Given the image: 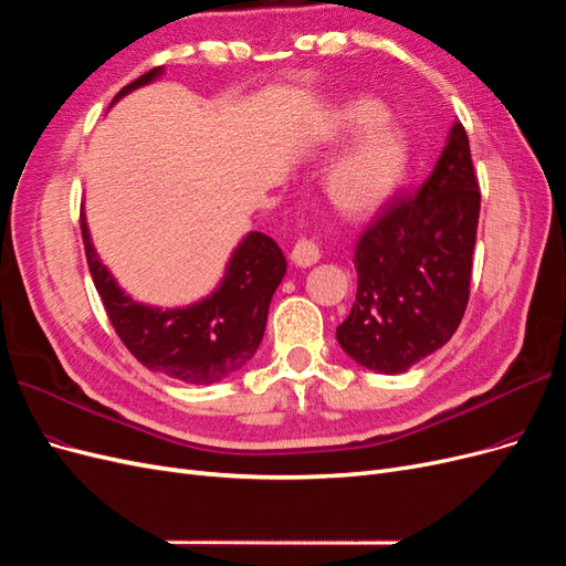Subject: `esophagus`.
I'll return each instance as SVG.
<instances>
[{"instance_id": "1", "label": "esophagus", "mask_w": 566, "mask_h": 566, "mask_svg": "<svg viewBox=\"0 0 566 566\" xmlns=\"http://www.w3.org/2000/svg\"><path fill=\"white\" fill-rule=\"evenodd\" d=\"M289 259H291V263L298 265V268H310V265H315L319 261V249L313 242L301 240V242L294 244V249H291Z\"/></svg>"}]
</instances>
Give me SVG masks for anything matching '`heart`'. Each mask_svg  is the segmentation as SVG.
I'll use <instances>...</instances> for the list:
<instances>
[{"instance_id": "1", "label": "heart", "mask_w": 566, "mask_h": 566, "mask_svg": "<svg viewBox=\"0 0 566 566\" xmlns=\"http://www.w3.org/2000/svg\"><path fill=\"white\" fill-rule=\"evenodd\" d=\"M353 137V145L326 167L322 195L345 221H367L405 186L411 140L405 126L388 119V107L367 94L340 98L322 113L313 129V143L324 150Z\"/></svg>"}]
</instances>
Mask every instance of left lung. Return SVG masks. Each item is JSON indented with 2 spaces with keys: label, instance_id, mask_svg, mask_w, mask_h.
Segmentation results:
<instances>
[{
  "label": "left lung",
  "instance_id": "obj_1",
  "mask_svg": "<svg viewBox=\"0 0 566 566\" xmlns=\"http://www.w3.org/2000/svg\"><path fill=\"white\" fill-rule=\"evenodd\" d=\"M478 221L470 143L453 122L426 184L361 234L357 296L336 329L345 355L376 374H405L442 348L468 305Z\"/></svg>",
  "mask_w": 566,
  "mask_h": 566
}]
</instances>
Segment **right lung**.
<instances>
[{"label":"right lung","mask_w":566,"mask_h":566,"mask_svg":"<svg viewBox=\"0 0 566 566\" xmlns=\"http://www.w3.org/2000/svg\"><path fill=\"white\" fill-rule=\"evenodd\" d=\"M161 75L164 67L145 72L119 91L113 105ZM80 223L86 263L107 317L143 367L192 386H211L240 371L256 355L272 294L286 272L284 253L272 237L256 230L242 237L209 296L190 305L159 307L132 298L103 265L84 209Z\"/></svg>","instance_id":"add662e5"}]
</instances>
